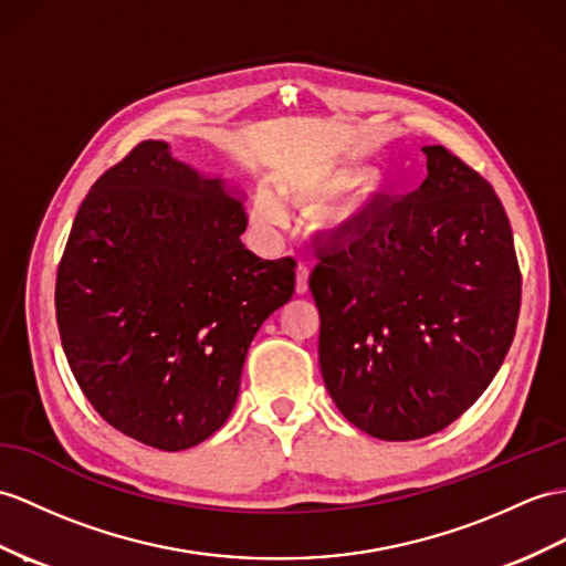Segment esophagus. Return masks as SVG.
<instances>
[{"label":"esophagus","mask_w":566,"mask_h":566,"mask_svg":"<svg viewBox=\"0 0 566 566\" xmlns=\"http://www.w3.org/2000/svg\"><path fill=\"white\" fill-rule=\"evenodd\" d=\"M307 287H310V266L300 264L297 271H295V291H297V295H305Z\"/></svg>","instance_id":"esophagus-1"}]
</instances>
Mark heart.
Masks as SVG:
<instances>
[{"label":"heart","mask_w":566,"mask_h":566,"mask_svg":"<svg viewBox=\"0 0 566 566\" xmlns=\"http://www.w3.org/2000/svg\"><path fill=\"white\" fill-rule=\"evenodd\" d=\"M343 187H346V182H343V179L326 177V179H322L319 191H322V195L331 197V195H336V191H340ZM252 216H254V223L259 228L271 230V228H275V226L281 223L285 211H283L281 201L275 199L269 189H261L259 195L254 197V211H252Z\"/></svg>","instance_id":"obj_1"}]
</instances>
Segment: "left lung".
Returning a JSON list of instances; mask_svg holds the SVG:
<instances>
[{
    "label": "left lung",
    "mask_w": 566,
    "mask_h": 566,
    "mask_svg": "<svg viewBox=\"0 0 566 566\" xmlns=\"http://www.w3.org/2000/svg\"><path fill=\"white\" fill-rule=\"evenodd\" d=\"M422 154L424 182L331 235L310 275L326 389L355 427L387 442L463 416L502 367L521 310L500 197L449 148Z\"/></svg>",
    "instance_id": "obj_1"
}]
</instances>
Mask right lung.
Here are the masks:
<instances>
[{"mask_svg":"<svg viewBox=\"0 0 566 566\" xmlns=\"http://www.w3.org/2000/svg\"><path fill=\"white\" fill-rule=\"evenodd\" d=\"M244 230L242 191L165 142H142L95 179L54 307L81 391L122 434L182 451L235 408L250 343L293 297L297 266L252 254Z\"/></svg>","mask_w":566,"mask_h":566,"instance_id":"1","label":"right lung"}]
</instances>
